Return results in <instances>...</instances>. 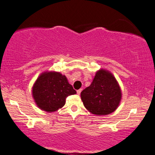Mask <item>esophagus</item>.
<instances>
[{"label":"esophagus","mask_w":155,"mask_h":155,"mask_svg":"<svg viewBox=\"0 0 155 155\" xmlns=\"http://www.w3.org/2000/svg\"><path fill=\"white\" fill-rule=\"evenodd\" d=\"M81 91H82V89H80V90H77V93H78V95H80V94H81Z\"/></svg>","instance_id":"esophagus-1"}]
</instances>
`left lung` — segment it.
Instances as JSON below:
<instances>
[{"label":"left lung","instance_id":"obj_1","mask_svg":"<svg viewBox=\"0 0 155 155\" xmlns=\"http://www.w3.org/2000/svg\"><path fill=\"white\" fill-rule=\"evenodd\" d=\"M122 93L117 80L110 71H96L92 84L81 93L84 107L96 115L114 112L120 104Z\"/></svg>","mask_w":155,"mask_h":155}]
</instances>
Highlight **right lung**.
Wrapping results in <instances>:
<instances>
[{"mask_svg":"<svg viewBox=\"0 0 155 155\" xmlns=\"http://www.w3.org/2000/svg\"><path fill=\"white\" fill-rule=\"evenodd\" d=\"M77 92L67 78L56 71H45L38 78L32 87V96L40 109L53 112L62 108L65 99Z\"/></svg>","mask_w":155,"mask_h":155,"instance_id":"right-lung-1","label":"right lung"}]
</instances>
